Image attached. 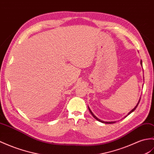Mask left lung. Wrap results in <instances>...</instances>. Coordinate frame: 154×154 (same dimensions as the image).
I'll return each instance as SVG.
<instances>
[{
	"mask_svg": "<svg viewBox=\"0 0 154 154\" xmlns=\"http://www.w3.org/2000/svg\"><path fill=\"white\" fill-rule=\"evenodd\" d=\"M140 63H141V66H142V60L140 61ZM140 100H139V101H138V103H137V106H136L134 107V108H133V109H132V110L131 111V112H130L129 113H128V115H129V114H131V113L132 112H134V110L136 109V108H137V106H138V103H139V102H140ZM88 110H89V112H91V113L92 114V116L94 117V119H96V120H97V121H100V122H101V123H106V124H112V123H116V122H115V121H111V122H107V121H102V120H100V119H99L98 117H96V116H95L94 115V113L92 112V111L91 110V109H90V108H89V107H88Z\"/></svg>",
	"mask_w": 154,
	"mask_h": 154,
	"instance_id": "8db88e82",
	"label": "left lung"
}]
</instances>
